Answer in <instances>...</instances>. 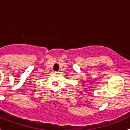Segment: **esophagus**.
Instances as JSON below:
<instances>
[{"instance_id":"1","label":"esophagus","mask_w":130,"mask_h":130,"mask_svg":"<svg viewBox=\"0 0 130 130\" xmlns=\"http://www.w3.org/2000/svg\"><path fill=\"white\" fill-rule=\"evenodd\" d=\"M54 73H60V72H54Z\"/></svg>"}]
</instances>
